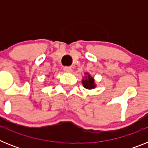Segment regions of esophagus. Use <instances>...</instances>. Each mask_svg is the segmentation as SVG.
I'll return each instance as SVG.
<instances>
[{"mask_svg": "<svg viewBox=\"0 0 148 148\" xmlns=\"http://www.w3.org/2000/svg\"><path fill=\"white\" fill-rule=\"evenodd\" d=\"M64 71L66 72V73H71L72 68L70 66H65V67H64Z\"/></svg>", "mask_w": 148, "mask_h": 148, "instance_id": "34e87169", "label": "esophagus"}]
</instances>
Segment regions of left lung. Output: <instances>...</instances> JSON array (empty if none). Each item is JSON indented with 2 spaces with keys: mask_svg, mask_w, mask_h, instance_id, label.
<instances>
[{
  "mask_svg": "<svg viewBox=\"0 0 148 148\" xmlns=\"http://www.w3.org/2000/svg\"><path fill=\"white\" fill-rule=\"evenodd\" d=\"M82 84L84 88L89 89V90L94 89L96 87L93 77L91 76L87 73H85V76L82 79Z\"/></svg>",
  "mask_w": 148,
  "mask_h": 148,
  "instance_id": "obj_1",
  "label": "left lung"
}]
</instances>
